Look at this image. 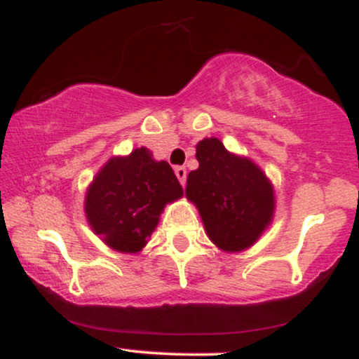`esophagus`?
<instances>
[{
  "label": "esophagus",
  "mask_w": 359,
  "mask_h": 359,
  "mask_svg": "<svg viewBox=\"0 0 359 359\" xmlns=\"http://www.w3.org/2000/svg\"><path fill=\"white\" fill-rule=\"evenodd\" d=\"M175 175L177 179H179V182L185 185V179H187V170H185V167H175Z\"/></svg>",
  "instance_id": "1"
}]
</instances>
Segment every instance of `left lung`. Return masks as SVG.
I'll return each mask as SVG.
<instances>
[{
	"instance_id": "obj_1",
	"label": "left lung",
	"mask_w": 359,
	"mask_h": 359,
	"mask_svg": "<svg viewBox=\"0 0 359 359\" xmlns=\"http://www.w3.org/2000/svg\"><path fill=\"white\" fill-rule=\"evenodd\" d=\"M199 168L187 175L185 196L203 219L205 234L226 253H240L258 241L275 214L270 179L248 156L228 151L217 138L196 145Z\"/></svg>"
}]
</instances>
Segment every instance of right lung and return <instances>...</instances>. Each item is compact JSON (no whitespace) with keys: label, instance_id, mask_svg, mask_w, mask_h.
<instances>
[{"label":"right lung","instance_id":"add662e5","mask_svg":"<svg viewBox=\"0 0 359 359\" xmlns=\"http://www.w3.org/2000/svg\"><path fill=\"white\" fill-rule=\"evenodd\" d=\"M184 196L165 160L148 148L111 156L89 184L84 212L90 229L119 253H140L155 231L167 204Z\"/></svg>","mask_w":359,"mask_h":359}]
</instances>
